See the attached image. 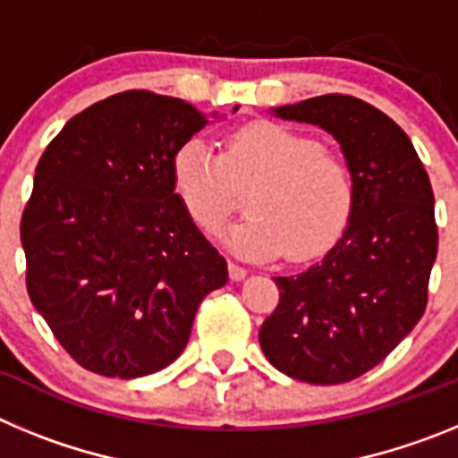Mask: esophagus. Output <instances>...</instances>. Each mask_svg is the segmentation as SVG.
Returning <instances> with one entry per match:
<instances>
[{
	"instance_id": "obj_1",
	"label": "esophagus",
	"mask_w": 458,
	"mask_h": 458,
	"mask_svg": "<svg viewBox=\"0 0 458 458\" xmlns=\"http://www.w3.org/2000/svg\"><path fill=\"white\" fill-rule=\"evenodd\" d=\"M229 277H232L233 282H241V279L248 277V270L242 268V266L233 264V261H229Z\"/></svg>"
}]
</instances>
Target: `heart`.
Here are the masks:
<instances>
[{"mask_svg": "<svg viewBox=\"0 0 458 458\" xmlns=\"http://www.w3.org/2000/svg\"><path fill=\"white\" fill-rule=\"evenodd\" d=\"M174 190L192 222L213 233L233 208V185H252L250 216L222 232L232 252L268 261L286 250L307 259L342 233L353 208L349 165L321 141L289 125H245L225 140L222 157L204 140H190L172 160Z\"/></svg>", "mask_w": 458, "mask_h": 458, "instance_id": "obj_1", "label": "heart"}]
</instances>
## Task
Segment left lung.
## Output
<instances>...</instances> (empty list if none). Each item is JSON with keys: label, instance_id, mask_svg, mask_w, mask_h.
<instances>
[{"label": "left lung", "instance_id": "8db88e82", "mask_svg": "<svg viewBox=\"0 0 458 458\" xmlns=\"http://www.w3.org/2000/svg\"><path fill=\"white\" fill-rule=\"evenodd\" d=\"M270 114L337 140L355 197L342 238L307 270L275 277L277 310L259 344L282 374L346 383L387 358L418 326L438 254L434 190L406 132L353 96H317Z\"/></svg>", "mask_w": 458, "mask_h": 458}]
</instances>
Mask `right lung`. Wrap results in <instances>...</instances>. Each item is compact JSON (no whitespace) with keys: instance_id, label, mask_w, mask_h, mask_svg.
Here are the masks:
<instances>
[{"instance_id":"add662e5","label":"right lung","mask_w":458,"mask_h":458,"mask_svg":"<svg viewBox=\"0 0 458 458\" xmlns=\"http://www.w3.org/2000/svg\"><path fill=\"white\" fill-rule=\"evenodd\" d=\"M210 119L220 114L172 96L116 93L72 116L40 156L20 225L27 291L93 374L172 365L201 301L229 279L172 181L176 151Z\"/></svg>"}]
</instances>
